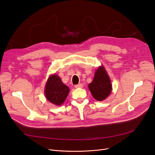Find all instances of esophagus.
Masks as SVG:
<instances>
[{
	"label": "esophagus",
	"instance_id": "34e87169",
	"mask_svg": "<svg viewBox=\"0 0 155 155\" xmlns=\"http://www.w3.org/2000/svg\"><path fill=\"white\" fill-rule=\"evenodd\" d=\"M83 84H77V85H75V88H82V87H83Z\"/></svg>",
	"mask_w": 155,
	"mask_h": 155
}]
</instances>
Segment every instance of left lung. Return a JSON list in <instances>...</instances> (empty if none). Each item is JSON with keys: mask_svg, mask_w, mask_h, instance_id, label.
Instances as JSON below:
<instances>
[{"mask_svg": "<svg viewBox=\"0 0 155 155\" xmlns=\"http://www.w3.org/2000/svg\"><path fill=\"white\" fill-rule=\"evenodd\" d=\"M92 96L98 101L105 99L110 95L112 85L110 78L103 67H100L95 73L92 82L88 84Z\"/></svg>", "mask_w": 155, "mask_h": 155, "instance_id": "8db88e82", "label": "left lung"}]
</instances>
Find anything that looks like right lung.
Instances as JSON below:
<instances>
[{"label": "right lung", "mask_w": 155, "mask_h": 155, "mask_svg": "<svg viewBox=\"0 0 155 155\" xmlns=\"http://www.w3.org/2000/svg\"><path fill=\"white\" fill-rule=\"evenodd\" d=\"M69 88L65 85L60 78L54 74L48 78L45 87V95L48 101L60 105L67 99Z\"/></svg>", "instance_id": "add662e5"}]
</instances>
